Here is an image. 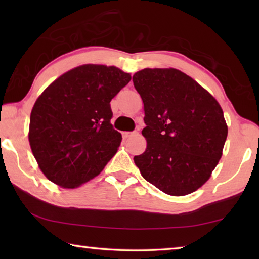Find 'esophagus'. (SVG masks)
Wrapping results in <instances>:
<instances>
[{
    "mask_svg": "<svg viewBox=\"0 0 259 259\" xmlns=\"http://www.w3.org/2000/svg\"><path fill=\"white\" fill-rule=\"evenodd\" d=\"M136 135V131H125V133H123L122 134V136H123V138L124 139H128V138H130V137H133V136H135Z\"/></svg>",
    "mask_w": 259,
    "mask_h": 259,
    "instance_id": "1",
    "label": "esophagus"
}]
</instances>
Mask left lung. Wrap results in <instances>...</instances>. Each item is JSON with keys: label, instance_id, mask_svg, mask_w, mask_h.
<instances>
[{"label": "left lung", "instance_id": "left-lung-1", "mask_svg": "<svg viewBox=\"0 0 259 259\" xmlns=\"http://www.w3.org/2000/svg\"><path fill=\"white\" fill-rule=\"evenodd\" d=\"M133 81L145 111L147 147L134 157L140 174L169 195L196 191L222 157L227 125L221 105L175 68H145Z\"/></svg>", "mask_w": 259, "mask_h": 259}]
</instances>
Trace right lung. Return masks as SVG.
I'll list each match as a JSON object with an SVG mask.
<instances>
[{"label": "right lung", "instance_id": "right-lung-1", "mask_svg": "<svg viewBox=\"0 0 259 259\" xmlns=\"http://www.w3.org/2000/svg\"><path fill=\"white\" fill-rule=\"evenodd\" d=\"M131 80L114 66L82 65L43 91L30 113L29 144L47 178L74 188L97 176L120 146L111 100Z\"/></svg>", "mask_w": 259, "mask_h": 259}]
</instances>
